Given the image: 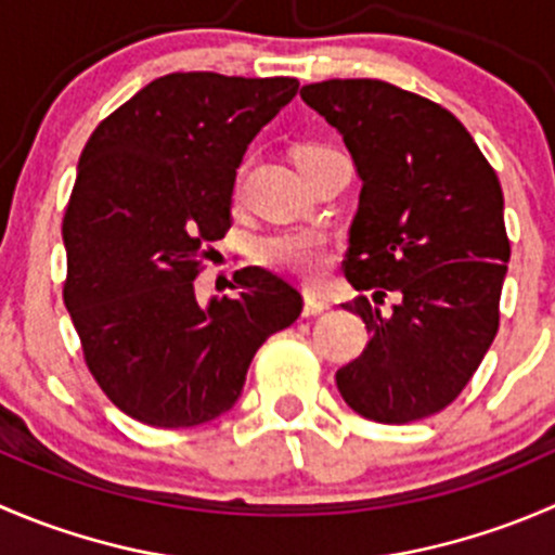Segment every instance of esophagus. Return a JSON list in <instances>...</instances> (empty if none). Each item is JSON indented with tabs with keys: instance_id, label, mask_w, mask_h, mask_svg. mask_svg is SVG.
Returning a JSON list of instances; mask_svg holds the SVG:
<instances>
[{
	"instance_id": "obj_1",
	"label": "esophagus",
	"mask_w": 555,
	"mask_h": 555,
	"mask_svg": "<svg viewBox=\"0 0 555 555\" xmlns=\"http://www.w3.org/2000/svg\"><path fill=\"white\" fill-rule=\"evenodd\" d=\"M325 309H331V300H327L325 295H322V293H306V300H304V314L306 317L322 314Z\"/></svg>"
}]
</instances>
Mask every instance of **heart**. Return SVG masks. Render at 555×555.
I'll return each mask as SVG.
<instances>
[{"label":"heart","instance_id":"1","mask_svg":"<svg viewBox=\"0 0 555 555\" xmlns=\"http://www.w3.org/2000/svg\"><path fill=\"white\" fill-rule=\"evenodd\" d=\"M336 152L327 143H304L295 149V163L306 165L317 157ZM327 233L320 228H287L268 233L257 241L255 255L262 266L273 268V271L289 273L295 279H317L327 266Z\"/></svg>","mask_w":555,"mask_h":555}]
</instances>
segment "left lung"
I'll list each match as a JSON object with an SVG mask.
<instances>
[{
	"label": "left lung",
	"mask_w": 555,
	"mask_h": 555,
	"mask_svg": "<svg viewBox=\"0 0 555 555\" xmlns=\"http://www.w3.org/2000/svg\"><path fill=\"white\" fill-rule=\"evenodd\" d=\"M300 96L341 132L363 181L341 268L374 293L347 304L371 341L336 371L338 392L376 423L431 417L499 331L509 238L496 170L448 107L385 80L333 78ZM387 294L397 304L379 312Z\"/></svg>",
	"instance_id": "1"
}]
</instances>
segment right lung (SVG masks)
I'll list each match as a JSON object with an SVG mask.
<instances>
[{
    "instance_id": "right-lung-1",
    "label": "right lung",
    "mask_w": 555,
    "mask_h": 555,
    "mask_svg": "<svg viewBox=\"0 0 555 555\" xmlns=\"http://www.w3.org/2000/svg\"><path fill=\"white\" fill-rule=\"evenodd\" d=\"M295 91V78L163 75L80 154L64 306L94 382L134 421L192 428L233 409L257 349L304 309L298 287L255 266L233 273L235 298L203 309L195 295L246 146Z\"/></svg>"
}]
</instances>
